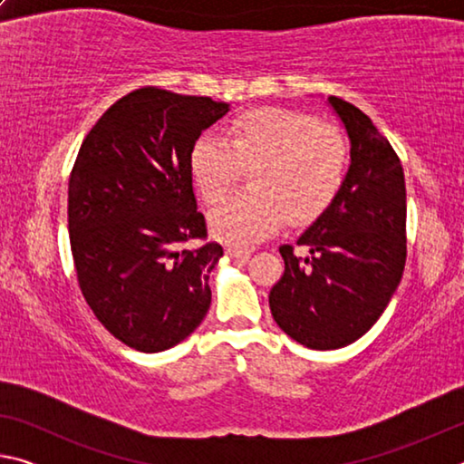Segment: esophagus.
<instances>
[{
	"label": "esophagus",
	"instance_id": "obj_1",
	"mask_svg": "<svg viewBox=\"0 0 464 464\" xmlns=\"http://www.w3.org/2000/svg\"><path fill=\"white\" fill-rule=\"evenodd\" d=\"M225 251L231 257H241V260H247V257L251 256V251H254V247H243V246H235V243H229V246L225 247Z\"/></svg>",
	"mask_w": 464,
	"mask_h": 464
}]
</instances>
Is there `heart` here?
<instances>
[{
    "label": "heart",
    "mask_w": 464,
    "mask_h": 464,
    "mask_svg": "<svg viewBox=\"0 0 464 464\" xmlns=\"http://www.w3.org/2000/svg\"><path fill=\"white\" fill-rule=\"evenodd\" d=\"M350 145L327 122L286 108H254L229 122L227 140L207 132L190 153L194 184L208 204L231 190L249 169V190L210 213L217 237L262 239L288 217L309 223L332 207L348 178Z\"/></svg>",
    "instance_id": "1"
}]
</instances>
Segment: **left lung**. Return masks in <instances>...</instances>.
Instances as JSON below:
<instances>
[{
	"instance_id": "obj_1",
	"label": "left lung",
	"mask_w": 464,
	"mask_h": 464,
	"mask_svg": "<svg viewBox=\"0 0 464 464\" xmlns=\"http://www.w3.org/2000/svg\"><path fill=\"white\" fill-rule=\"evenodd\" d=\"M329 104L350 137V169L342 192L296 246H282L285 274L270 290L282 332L311 350L343 348L387 309L407 257V204L401 161L372 121L354 104Z\"/></svg>"
}]
</instances>
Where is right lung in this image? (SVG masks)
I'll list each match as a JSON object with an SVG mask.
<instances>
[{
	"label": "right lung",
	"mask_w": 464,
	"mask_h": 464,
	"mask_svg": "<svg viewBox=\"0 0 464 464\" xmlns=\"http://www.w3.org/2000/svg\"><path fill=\"white\" fill-rule=\"evenodd\" d=\"M229 104L145 85L114 102L69 176V241L93 315L129 348L163 352L210 307L223 247L196 210L190 153Z\"/></svg>",
	"instance_id": "add662e5"
}]
</instances>
